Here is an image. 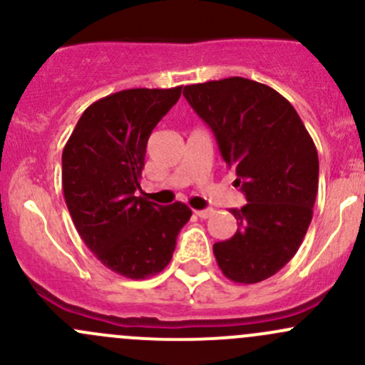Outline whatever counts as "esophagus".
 Instances as JSON below:
<instances>
[{"instance_id": "34e87169", "label": "esophagus", "mask_w": 365, "mask_h": 365, "mask_svg": "<svg viewBox=\"0 0 365 365\" xmlns=\"http://www.w3.org/2000/svg\"><path fill=\"white\" fill-rule=\"evenodd\" d=\"M194 213H196L197 217H201V219H208L210 215L213 213L212 208H206V210H194Z\"/></svg>"}]
</instances>
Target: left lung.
Returning a JSON list of instances; mask_svg holds the SVG:
<instances>
[{"label":"left lung","instance_id":"1","mask_svg":"<svg viewBox=\"0 0 365 365\" xmlns=\"http://www.w3.org/2000/svg\"><path fill=\"white\" fill-rule=\"evenodd\" d=\"M212 128L220 155L237 171L247 205L231 210L238 230L213 244L227 279L254 284L277 274L300 247L318 194V152L300 116L281 93L244 77L183 88Z\"/></svg>","mask_w":365,"mask_h":365}]
</instances>
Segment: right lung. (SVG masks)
I'll use <instances>...</instances> for the list:
<instances>
[{
	"label": "right lung",
	"instance_id": "obj_1",
	"mask_svg": "<svg viewBox=\"0 0 365 365\" xmlns=\"http://www.w3.org/2000/svg\"><path fill=\"white\" fill-rule=\"evenodd\" d=\"M182 86L108 95L81 114L61 157L65 203L86 247L109 270L146 279L164 270L192 212L135 196L146 143Z\"/></svg>",
	"mask_w": 365,
	"mask_h": 365
}]
</instances>
